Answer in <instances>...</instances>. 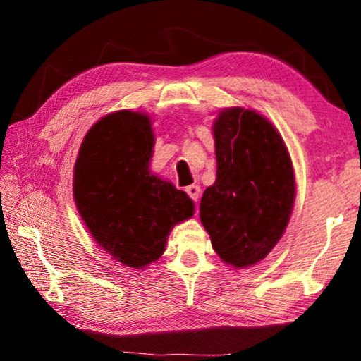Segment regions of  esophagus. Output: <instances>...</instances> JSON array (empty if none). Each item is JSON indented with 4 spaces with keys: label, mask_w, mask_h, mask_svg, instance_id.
<instances>
[{
    "label": "esophagus",
    "mask_w": 361,
    "mask_h": 361,
    "mask_svg": "<svg viewBox=\"0 0 361 361\" xmlns=\"http://www.w3.org/2000/svg\"><path fill=\"white\" fill-rule=\"evenodd\" d=\"M186 194L189 195V197H191L194 202H197L199 200V197H200V186L199 185H191V186H188L186 189Z\"/></svg>",
    "instance_id": "34e87169"
}]
</instances>
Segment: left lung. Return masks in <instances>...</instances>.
<instances>
[{
    "mask_svg": "<svg viewBox=\"0 0 361 361\" xmlns=\"http://www.w3.org/2000/svg\"><path fill=\"white\" fill-rule=\"evenodd\" d=\"M213 137L216 180L200 199V221L224 264L250 267L272 252L288 226L295 169L282 135L255 109H221Z\"/></svg>",
    "mask_w": 361,
    "mask_h": 361,
    "instance_id": "1",
    "label": "left lung"
}]
</instances>
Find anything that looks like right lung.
I'll return each instance as SVG.
<instances>
[{
  "instance_id": "right-lung-1",
  "label": "right lung",
  "mask_w": 361,
  "mask_h": 361,
  "mask_svg": "<svg viewBox=\"0 0 361 361\" xmlns=\"http://www.w3.org/2000/svg\"><path fill=\"white\" fill-rule=\"evenodd\" d=\"M151 118L121 109L85 133L73 173V197L85 228L114 261L145 269L166 252L170 231L194 215L185 191L149 170Z\"/></svg>"
}]
</instances>
